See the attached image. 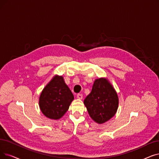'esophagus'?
<instances>
[{"label": "esophagus", "mask_w": 159, "mask_h": 159, "mask_svg": "<svg viewBox=\"0 0 159 159\" xmlns=\"http://www.w3.org/2000/svg\"><path fill=\"white\" fill-rule=\"evenodd\" d=\"M77 98L79 99H82V98H83V95H82V94H81V93H78L77 95Z\"/></svg>", "instance_id": "esophagus-1"}]
</instances>
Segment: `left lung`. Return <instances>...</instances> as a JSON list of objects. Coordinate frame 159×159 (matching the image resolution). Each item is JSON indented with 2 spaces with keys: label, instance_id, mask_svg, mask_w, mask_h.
Listing matches in <instances>:
<instances>
[{
  "label": "left lung",
  "instance_id": "obj_1",
  "mask_svg": "<svg viewBox=\"0 0 159 159\" xmlns=\"http://www.w3.org/2000/svg\"><path fill=\"white\" fill-rule=\"evenodd\" d=\"M91 118L102 124L115 115L118 108V94L112 85L105 78L94 81L92 89L84 101Z\"/></svg>",
  "mask_w": 159,
  "mask_h": 159
}]
</instances>
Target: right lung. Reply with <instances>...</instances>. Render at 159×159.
<instances>
[{"label": "right lung", "instance_id": "obj_1", "mask_svg": "<svg viewBox=\"0 0 159 159\" xmlns=\"http://www.w3.org/2000/svg\"><path fill=\"white\" fill-rule=\"evenodd\" d=\"M74 96L62 76L55 75L41 92L39 105L48 118L59 120L67 111Z\"/></svg>", "mask_w": 159, "mask_h": 159}]
</instances>
